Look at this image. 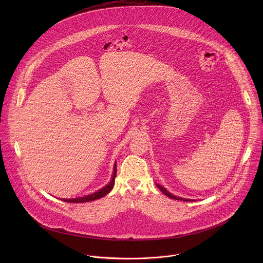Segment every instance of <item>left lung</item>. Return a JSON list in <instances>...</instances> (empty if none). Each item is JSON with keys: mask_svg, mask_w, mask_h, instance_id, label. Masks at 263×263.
Returning <instances> with one entry per match:
<instances>
[{"mask_svg": "<svg viewBox=\"0 0 263 263\" xmlns=\"http://www.w3.org/2000/svg\"><path fill=\"white\" fill-rule=\"evenodd\" d=\"M157 186L159 187V189L164 193V194H166L168 197H170V198H173V199H178V200H183V201H188V199L186 198H181V197H178V196H175V195H173V194H171L170 192H168L165 188L163 187V186H161V185H158L157 184Z\"/></svg>", "mask_w": 263, "mask_h": 263, "instance_id": "obj_1", "label": "left lung"}]
</instances>
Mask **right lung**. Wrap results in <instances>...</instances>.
Instances as JSON below:
<instances>
[{"label": "right lung", "instance_id": "obj_1", "mask_svg": "<svg viewBox=\"0 0 263 263\" xmlns=\"http://www.w3.org/2000/svg\"><path fill=\"white\" fill-rule=\"evenodd\" d=\"M115 176H116V164L114 165V170H113L112 179L111 181L103 188L99 189L98 191L94 192L93 194H90V195H87V196H84V197H78V198H71V199H63L64 201H67V202H75V203H79V202H88V201H92V200H95V199H98V198H101L103 196H105L107 193H109L112 189L113 185H114V179H115Z\"/></svg>", "mask_w": 263, "mask_h": 263}]
</instances>
